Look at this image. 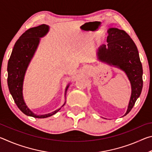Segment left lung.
Segmentation results:
<instances>
[{"instance_id": "8db88e82", "label": "left lung", "mask_w": 152, "mask_h": 152, "mask_svg": "<svg viewBox=\"0 0 152 152\" xmlns=\"http://www.w3.org/2000/svg\"><path fill=\"white\" fill-rule=\"evenodd\" d=\"M107 33L108 43L98 49V58L124 71L129 80L132 95L126 115L132 109L142 91V65L135 43L125 31L110 28Z\"/></svg>"}]
</instances>
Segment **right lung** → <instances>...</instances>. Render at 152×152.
Masks as SVG:
<instances>
[{"label":"right lung","mask_w":152,"mask_h":152,"mask_svg":"<svg viewBox=\"0 0 152 152\" xmlns=\"http://www.w3.org/2000/svg\"><path fill=\"white\" fill-rule=\"evenodd\" d=\"M49 29L48 25L43 24L30 28L23 33L15 43L7 66L9 89L17 106L27 116L39 119L50 117L61 109L46 115H37L27 107L23 96V83L25 72L39 45L40 37H44L49 31ZM68 86L69 84L66 88V93ZM64 104L65 103L62 107Z\"/></svg>","instance_id":"obj_1"}]
</instances>
